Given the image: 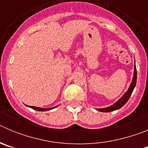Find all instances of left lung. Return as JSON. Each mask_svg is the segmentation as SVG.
<instances>
[{
	"mask_svg": "<svg viewBox=\"0 0 148 148\" xmlns=\"http://www.w3.org/2000/svg\"><path fill=\"white\" fill-rule=\"evenodd\" d=\"M136 78H137V73H136V65L134 66V72H133V80H132L131 84H130V87L128 88V90H127V92H125L124 95L119 99L117 101H116L115 104H113V105L109 106L108 108H99L97 109L98 111H100V112H104V113H108V112H111V111H114L116 110L120 109L121 108H122L123 106L125 105L127 103V101H128V99H130V95H131L132 92H133V90L136 87Z\"/></svg>",
	"mask_w": 148,
	"mask_h": 148,
	"instance_id": "left-lung-1",
	"label": "left lung"
}]
</instances>
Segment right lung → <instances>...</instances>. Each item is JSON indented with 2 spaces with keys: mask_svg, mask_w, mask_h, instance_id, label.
Returning a JSON list of instances; mask_svg holds the SVG:
<instances>
[{
  "mask_svg": "<svg viewBox=\"0 0 148 148\" xmlns=\"http://www.w3.org/2000/svg\"><path fill=\"white\" fill-rule=\"evenodd\" d=\"M27 107H29V108H32V109L33 110H38V111H48V110H50L52 109H54L55 108H56V107H58V106H56V107H54V108H38V107H34V106H28L27 105Z\"/></svg>",
  "mask_w": 148,
  "mask_h": 148,
  "instance_id": "right-lung-1",
  "label": "right lung"
}]
</instances>
